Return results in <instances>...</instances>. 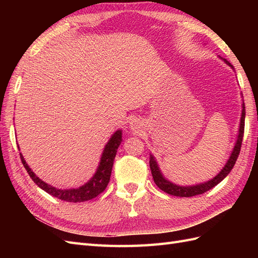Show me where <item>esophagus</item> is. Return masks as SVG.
Returning <instances> with one entry per match:
<instances>
[{
  "instance_id": "34e87169",
  "label": "esophagus",
  "mask_w": 258,
  "mask_h": 258,
  "mask_svg": "<svg viewBox=\"0 0 258 258\" xmlns=\"http://www.w3.org/2000/svg\"><path fill=\"white\" fill-rule=\"evenodd\" d=\"M130 129L134 134H139L140 129H141V122L138 119H134L130 122Z\"/></svg>"
}]
</instances>
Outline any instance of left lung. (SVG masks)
Segmentation results:
<instances>
[{
    "label": "left lung",
    "mask_w": 258,
    "mask_h": 258,
    "mask_svg": "<svg viewBox=\"0 0 258 258\" xmlns=\"http://www.w3.org/2000/svg\"><path fill=\"white\" fill-rule=\"evenodd\" d=\"M220 59H222L226 64L229 66L233 70V71H235V68H233L227 60L222 58V57H220ZM242 97H243V96H242V93H241V98ZM244 120H245V105H244L243 101H242V112H241L239 131H238V136H237L235 146H233V148H232L231 154L229 156L227 162L225 163V166L223 167V169L213 178L209 179V181H207V182L199 183V184H196V185H188V186L177 185L175 183H172L171 181H169L168 178L165 177V175L162 174L161 170L158 166L157 160H156V158L154 157V155L150 154V167H151L152 175H153L155 184L157 185L161 190H163L169 195H172V196H176V197L197 196V195H201V194H204V192L210 190L211 188H213L214 186H216L218 183H221L223 179L229 174L231 169L233 168V166H235V163H236L237 158L239 156V153H240L242 139H243Z\"/></svg>",
    "instance_id": "1"
}]
</instances>
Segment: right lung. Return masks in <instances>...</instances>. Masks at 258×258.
I'll list each match as a JSON object with an SVG mask.
<instances>
[{"label":"right lung","instance_id":"1","mask_svg":"<svg viewBox=\"0 0 258 258\" xmlns=\"http://www.w3.org/2000/svg\"><path fill=\"white\" fill-rule=\"evenodd\" d=\"M121 141H122V131L120 129L116 130L103 148V152H102V155H101V158L95 174L92 175V177L87 183H85L80 187H76V188L61 189L47 184L46 182H44L43 179L36 176V174L32 170H31V168L28 166V163L26 162L25 158H23L21 153H20V159L23 163V167L26 168L27 172L29 173L30 177L32 178V181L40 187V188H42L46 192H48L49 195H51V196L63 201L84 202V201L96 198L98 195H100L106 188L108 182H110L117 148L119 147ZM18 148H19V145H18Z\"/></svg>","mask_w":258,"mask_h":258}]
</instances>
